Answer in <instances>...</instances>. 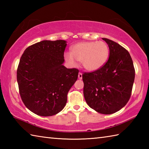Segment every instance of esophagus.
Returning a JSON list of instances; mask_svg holds the SVG:
<instances>
[{
    "instance_id": "1",
    "label": "esophagus",
    "mask_w": 149,
    "mask_h": 149,
    "mask_svg": "<svg viewBox=\"0 0 149 149\" xmlns=\"http://www.w3.org/2000/svg\"><path fill=\"white\" fill-rule=\"evenodd\" d=\"M78 78L79 79H82V78H83V74H82L81 72H79Z\"/></svg>"
}]
</instances>
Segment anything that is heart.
I'll return each instance as SVG.
<instances>
[{
    "instance_id": "b5f03b06",
    "label": "heart",
    "mask_w": 149,
    "mask_h": 149,
    "mask_svg": "<svg viewBox=\"0 0 149 149\" xmlns=\"http://www.w3.org/2000/svg\"><path fill=\"white\" fill-rule=\"evenodd\" d=\"M109 50L107 43L99 42H82L71 48V54L66 53L65 58L71 65H75V60L81 62L88 71L93 72L102 68L109 58Z\"/></svg>"
}]
</instances>
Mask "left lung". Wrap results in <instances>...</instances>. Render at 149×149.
<instances>
[{
	"label": "left lung",
	"instance_id": "left-lung-1",
	"mask_svg": "<svg viewBox=\"0 0 149 149\" xmlns=\"http://www.w3.org/2000/svg\"><path fill=\"white\" fill-rule=\"evenodd\" d=\"M109 56L102 68L83 74V93L88 105L97 112L110 115L124 107L130 99L135 70L130 54L118 43L102 38Z\"/></svg>",
	"mask_w": 149,
	"mask_h": 149
}]
</instances>
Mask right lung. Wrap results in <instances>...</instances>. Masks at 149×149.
Returning a JSON list of instances; mask_svg holds the SVG:
<instances>
[{"label":"right lung","mask_w":149,"mask_h":149,"mask_svg":"<svg viewBox=\"0 0 149 149\" xmlns=\"http://www.w3.org/2000/svg\"><path fill=\"white\" fill-rule=\"evenodd\" d=\"M65 40H43L25 50L17 68L19 93L25 106L42 116L64 108L67 94L77 81L79 70L64 63Z\"/></svg>","instance_id":"add662e5"}]
</instances>
